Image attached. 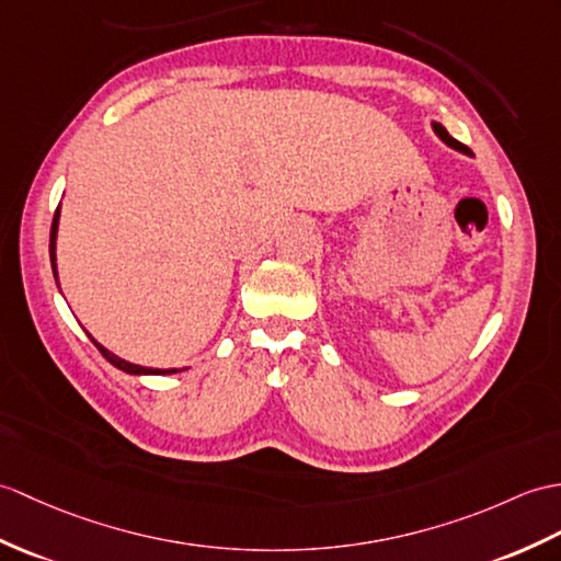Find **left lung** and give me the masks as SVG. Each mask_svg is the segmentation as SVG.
<instances>
[{
    "instance_id": "left-lung-1",
    "label": "left lung",
    "mask_w": 561,
    "mask_h": 561,
    "mask_svg": "<svg viewBox=\"0 0 561 561\" xmlns=\"http://www.w3.org/2000/svg\"><path fill=\"white\" fill-rule=\"evenodd\" d=\"M433 131H435V134L439 136V140H445L449 148H454V150H459V152H463V154H471V150H468L466 146H461V142H459L457 138H451V136H449V131H447V128H445V126H442L439 122H433Z\"/></svg>"
}]
</instances>
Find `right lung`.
Listing matches in <instances>:
<instances>
[{
    "label": "right lung",
    "mask_w": 561,
    "mask_h": 561,
    "mask_svg": "<svg viewBox=\"0 0 561 561\" xmlns=\"http://www.w3.org/2000/svg\"><path fill=\"white\" fill-rule=\"evenodd\" d=\"M57 229H59V207H57V213H55V219H51V229H49V260H51V272H55V279H57ZM59 282V279H57ZM90 336V334H88ZM90 342H93L98 348H100V354L107 358L114 368H119V370H124V373H128V375H174V373H179L176 368H169V370H162V368H146V366H136V363H131V360H124V358H119L116 354H112L110 348H104L98 340H93V336H90Z\"/></svg>",
    "instance_id": "add662e5"
}]
</instances>
